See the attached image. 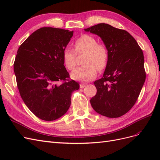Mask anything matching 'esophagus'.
<instances>
[{"mask_svg":"<svg viewBox=\"0 0 160 160\" xmlns=\"http://www.w3.org/2000/svg\"><path fill=\"white\" fill-rule=\"evenodd\" d=\"M85 85H86L85 84H83V83H81V84H80V88H83Z\"/></svg>","mask_w":160,"mask_h":160,"instance_id":"34e87169","label":"esophagus"}]
</instances>
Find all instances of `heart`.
Returning <instances> with one entry per match:
<instances>
[{
	"mask_svg": "<svg viewBox=\"0 0 160 160\" xmlns=\"http://www.w3.org/2000/svg\"><path fill=\"white\" fill-rule=\"evenodd\" d=\"M85 54L82 67L72 72V79L80 81H89L95 78L98 71L106 68L109 60V51L103 43L98 42L93 36L83 35L74 42V50L66 48L62 51V60L66 68L71 71L76 66L77 55Z\"/></svg>",
	"mask_w": 160,
	"mask_h": 160,
	"instance_id": "heart-1",
	"label": "heart"
}]
</instances>
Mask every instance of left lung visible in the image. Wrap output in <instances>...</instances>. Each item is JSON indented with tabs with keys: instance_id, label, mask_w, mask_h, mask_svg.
Returning <instances> with one entry per match:
<instances>
[{
	"instance_id": "obj_1",
	"label": "left lung",
	"mask_w": 160,
	"mask_h": 160,
	"mask_svg": "<svg viewBox=\"0 0 160 160\" xmlns=\"http://www.w3.org/2000/svg\"><path fill=\"white\" fill-rule=\"evenodd\" d=\"M85 31L99 35L109 51L103 76L94 82L97 93L91 105L105 117H121L135 105L146 80L143 51L128 31L108 24L100 23Z\"/></svg>"
}]
</instances>
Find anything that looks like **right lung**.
<instances>
[{
  "label": "right lung",
  "instance_id": "1",
  "mask_svg": "<svg viewBox=\"0 0 160 160\" xmlns=\"http://www.w3.org/2000/svg\"><path fill=\"white\" fill-rule=\"evenodd\" d=\"M73 31L53 27L35 31L19 47L14 62L17 88L37 118L53 121L69 109L71 94L79 84L70 79L62 51Z\"/></svg>",
  "mask_w": 160,
  "mask_h": 160
}]
</instances>
